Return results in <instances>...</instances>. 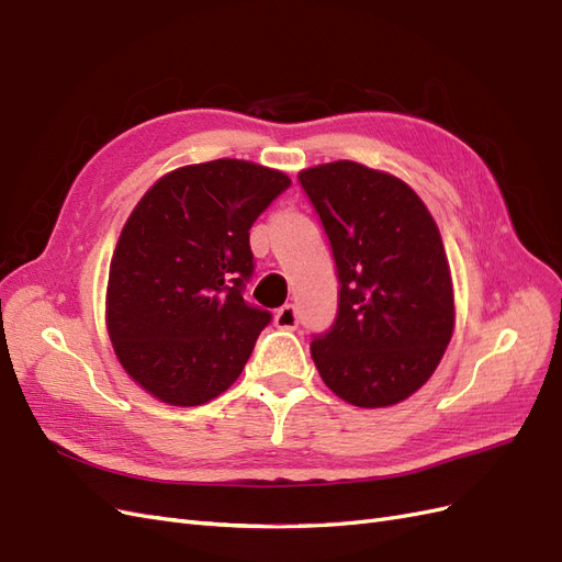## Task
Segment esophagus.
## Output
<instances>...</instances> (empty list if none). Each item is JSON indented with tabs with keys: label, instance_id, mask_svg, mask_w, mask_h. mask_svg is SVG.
Returning <instances> with one entry per match:
<instances>
[{
	"label": "esophagus",
	"instance_id": "esophagus-1",
	"mask_svg": "<svg viewBox=\"0 0 562 562\" xmlns=\"http://www.w3.org/2000/svg\"><path fill=\"white\" fill-rule=\"evenodd\" d=\"M274 321H277V326H279V328H283V330H293V328H297L300 314H297V307H295V304H283V307L277 312Z\"/></svg>",
	"mask_w": 562,
	"mask_h": 562
}]
</instances>
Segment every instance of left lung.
Wrapping results in <instances>:
<instances>
[{"label":"left lung","mask_w":562,"mask_h":562,"mask_svg":"<svg viewBox=\"0 0 562 562\" xmlns=\"http://www.w3.org/2000/svg\"><path fill=\"white\" fill-rule=\"evenodd\" d=\"M337 267V314L312 359L339 398L394 405L427 382L452 337L454 300L431 213L403 180L356 161L297 176Z\"/></svg>","instance_id":"8db88e82"}]
</instances>
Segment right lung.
I'll return each mask as SVG.
<instances>
[{"mask_svg": "<svg viewBox=\"0 0 562 562\" xmlns=\"http://www.w3.org/2000/svg\"><path fill=\"white\" fill-rule=\"evenodd\" d=\"M291 178L217 159L164 176L119 236L108 333L124 370L151 396L201 405L241 375L271 314L244 300L250 227Z\"/></svg>", "mask_w": 562, "mask_h": 562, "instance_id": "1", "label": "right lung"}]
</instances>
